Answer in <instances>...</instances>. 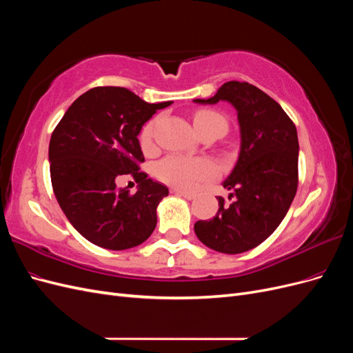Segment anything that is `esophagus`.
Here are the masks:
<instances>
[{"instance_id": "obj_1", "label": "esophagus", "mask_w": 353, "mask_h": 353, "mask_svg": "<svg viewBox=\"0 0 353 353\" xmlns=\"http://www.w3.org/2000/svg\"><path fill=\"white\" fill-rule=\"evenodd\" d=\"M176 194H179L181 197H184V199H187V200H193L194 197H196V194H193V193H188V191H181V190H174Z\"/></svg>"}]
</instances>
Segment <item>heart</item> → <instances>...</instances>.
I'll return each instance as SVG.
<instances>
[{"mask_svg": "<svg viewBox=\"0 0 353 353\" xmlns=\"http://www.w3.org/2000/svg\"><path fill=\"white\" fill-rule=\"evenodd\" d=\"M156 121L144 125L140 140L144 148L152 147ZM194 126H221L227 130V121L222 114L213 110H200L194 114ZM156 174L163 183L178 190H194L200 183L216 175V166L209 159L190 157L183 154H170L160 160L156 166Z\"/></svg>", "mask_w": 353, "mask_h": 353, "instance_id": "1", "label": "heart"}]
</instances>
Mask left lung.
<instances>
[{
	"instance_id": "obj_1",
	"label": "left lung",
	"mask_w": 353,
	"mask_h": 353,
	"mask_svg": "<svg viewBox=\"0 0 353 353\" xmlns=\"http://www.w3.org/2000/svg\"><path fill=\"white\" fill-rule=\"evenodd\" d=\"M228 101L237 110L240 154L223 188L230 206L218 199L216 216L197 221L199 240L221 253L248 252L268 239L288 212L297 190L299 141L296 126L281 105L258 87L230 81L199 104Z\"/></svg>"
}]
</instances>
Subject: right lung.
Returning <instances> with one entry per match:
<instances>
[{
	"mask_svg": "<svg viewBox=\"0 0 353 353\" xmlns=\"http://www.w3.org/2000/svg\"><path fill=\"white\" fill-rule=\"evenodd\" d=\"M172 101L147 103L121 87H97L72 103L51 135V184L66 218L82 237L109 250L144 243L156 228V209L169 190L140 172L138 135ZM132 174L135 195L115 179Z\"/></svg>",
	"mask_w": 353,
	"mask_h": 353,
	"instance_id": "right-lung-1",
	"label": "right lung"
}]
</instances>
